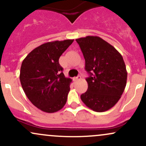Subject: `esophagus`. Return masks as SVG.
I'll return each instance as SVG.
<instances>
[{
  "label": "esophagus",
  "instance_id": "34e87169",
  "mask_svg": "<svg viewBox=\"0 0 146 146\" xmlns=\"http://www.w3.org/2000/svg\"><path fill=\"white\" fill-rule=\"evenodd\" d=\"M80 79H81V76H80V75H78V77H76V78H75V82L78 81V80H80Z\"/></svg>",
  "mask_w": 146,
  "mask_h": 146
}]
</instances>
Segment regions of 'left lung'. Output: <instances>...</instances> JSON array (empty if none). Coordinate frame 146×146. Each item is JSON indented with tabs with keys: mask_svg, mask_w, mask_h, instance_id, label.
<instances>
[{
	"mask_svg": "<svg viewBox=\"0 0 146 146\" xmlns=\"http://www.w3.org/2000/svg\"><path fill=\"white\" fill-rule=\"evenodd\" d=\"M75 40L85 59L88 89L82 101L95 112H104L121 98L127 81L126 67L121 55L114 46L98 36Z\"/></svg>",
	"mask_w": 146,
	"mask_h": 146,
	"instance_id": "left-lung-1",
	"label": "left lung"
}]
</instances>
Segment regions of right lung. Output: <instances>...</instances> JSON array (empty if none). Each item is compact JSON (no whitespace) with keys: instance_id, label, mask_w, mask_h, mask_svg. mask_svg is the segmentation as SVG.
<instances>
[{"instance_id":"right-lung-1","label":"right lung","mask_w":146,"mask_h":146,"mask_svg":"<svg viewBox=\"0 0 146 146\" xmlns=\"http://www.w3.org/2000/svg\"><path fill=\"white\" fill-rule=\"evenodd\" d=\"M73 40L41 44L22 62L20 80L25 95L35 106L46 113L62 109L67 100L72 80L65 78L59 58Z\"/></svg>"}]
</instances>
